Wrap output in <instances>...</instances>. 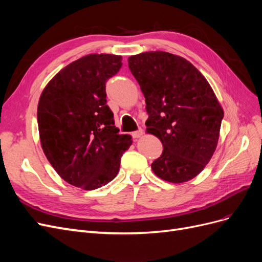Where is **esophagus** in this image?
Masks as SVG:
<instances>
[{
  "instance_id": "obj_1",
  "label": "esophagus",
  "mask_w": 262,
  "mask_h": 262,
  "mask_svg": "<svg viewBox=\"0 0 262 262\" xmlns=\"http://www.w3.org/2000/svg\"><path fill=\"white\" fill-rule=\"evenodd\" d=\"M131 136H132V138H134V139H139V138H141L142 136H143V130L139 129L138 131H134V132L131 133Z\"/></svg>"
}]
</instances>
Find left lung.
I'll list each match as a JSON object with an SVG mask.
<instances>
[{"label": "left lung", "instance_id": "obj_1", "mask_svg": "<svg viewBox=\"0 0 262 262\" xmlns=\"http://www.w3.org/2000/svg\"><path fill=\"white\" fill-rule=\"evenodd\" d=\"M129 69L144 94L147 133L163 144L152 169L181 184L203 170L216 148L222 119L217 98L205 77L186 59L164 51L132 55Z\"/></svg>", "mask_w": 262, "mask_h": 262}]
</instances>
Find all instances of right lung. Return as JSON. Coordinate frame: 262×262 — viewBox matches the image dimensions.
Wrapping results in <instances>:
<instances>
[{
    "label": "right lung",
    "instance_id": "add662e5",
    "mask_svg": "<svg viewBox=\"0 0 262 262\" xmlns=\"http://www.w3.org/2000/svg\"><path fill=\"white\" fill-rule=\"evenodd\" d=\"M121 60L115 54L85 55L62 69L39 99L43 153L70 185L85 190L107 185L132 143L128 134H119L106 99V82L120 70Z\"/></svg>",
    "mask_w": 262,
    "mask_h": 262
}]
</instances>
